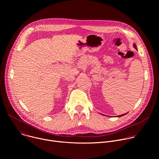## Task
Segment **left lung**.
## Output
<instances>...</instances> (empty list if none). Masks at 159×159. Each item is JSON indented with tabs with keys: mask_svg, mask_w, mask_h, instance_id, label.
I'll use <instances>...</instances> for the list:
<instances>
[{
	"mask_svg": "<svg viewBox=\"0 0 159 159\" xmlns=\"http://www.w3.org/2000/svg\"><path fill=\"white\" fill-rule=\"evenodd\" d=\"M133 47L137 50V46H136V44L134 43L133 44ZM126 113H128V112H126ZM126 113H125V114H123V115H120V116H118V117H121V116H124V115H126Z\"/></svg>",
	"mask_w": 159,
	"mask_h": 159,
	"instance_id": "8db88e82",
	"label": "left lung"
}]
</instances>
